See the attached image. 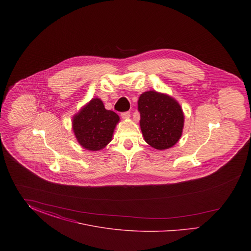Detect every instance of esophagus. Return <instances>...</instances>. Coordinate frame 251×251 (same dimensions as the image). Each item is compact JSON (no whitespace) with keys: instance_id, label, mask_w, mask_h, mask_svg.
<instances>
[{"instance_id":"esophagus-1","label":"esophagus","mask_w":251,"mask_h":251,"mask_svg":"<svg viewBox=\"0 0 251 251\" xmlns=\"http://www.w3.org/2000/svg\"><path fill=\"white\" fill-rule=\"evenodd\" d=\"M130 117H131V113L130 112H123V113H121V118L123 120H128V119H130Z\"/></svg>"}]
</instances>
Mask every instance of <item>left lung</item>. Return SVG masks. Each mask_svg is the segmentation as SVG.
<instances>
[{
    "label": "left lung",
    "mask_w": 251,
    "mask_h": 251,
    "mask_svg": "<svg viewBox=\"0 0 251 251\" xmlns=\"http://www.w3.org/2000/svg\"><path fill=\"white\" fill-rule=\"evenodd\" d=\"M140 128L144 139L156 150H167L179 141L184 116L179 102L172 97L147 91L138 100Z\"/></svg>",
    "instance_id": "left-lung-1"
}]
</instances>
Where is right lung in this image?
<instances>
[{
	"label": "right lung",
	"instance_id": "obj_1",
	"mask_svg": "<svg viewBox=\"0 0 251 251\" xmlns=\"http://www.w3.org/2000/svg\"><path fill=\"white\" fill-rule=\"evenodd\" d=\"M120 117L106 110L99 98L92 99L72 118V130L79 144L88 151H100L112 140Z\"/></svg>",
	"mask_w": 251,
	"mask_h": 251
}]
</instances>
